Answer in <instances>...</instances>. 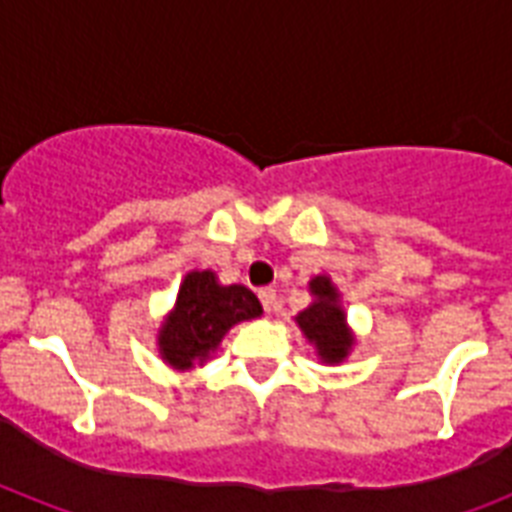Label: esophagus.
<instances>
[{
	"instance_id": "esophagus-1",
	"label": "esophagus",
	"mask_w": 512,
	"mask_h": 512,
	"mask_svg": "<svg viewBox=\"0 0 512 512\" xmlns=\"http://www.w3.org/2000/svg\"><path fill=\"white\" fill-rule=\"evenodd\" d=\"M257 297H260V303H263V308L268 313L279 308V297H276V289H271V287L260 289V292H257Z\"/></svg>"
}]
</instances>
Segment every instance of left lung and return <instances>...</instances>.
I'll list each match as a JSON object with an SVG mask.
<instances>
[{
	"label": "left lung",
	"instance_id": "1",
	"mask_svg": "<svg viewBox=\"0 0 512 512\" xmlns=\"http://www.w3.org/2000/svg\"><path fill=\"white\" fill-rule=\"evenodd\" d=\"M313 303L295 316L303 337L316 348L321 364L337 366L350 356L356 345V335L348 327V313L342 308L340 289L327 273H319L308 281Z\"/></svg>",
	"mask_w": 512,
	"mask_h": 512
}]
</instances>
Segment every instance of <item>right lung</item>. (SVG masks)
<instances>
[{
    "mask_svg": "<svg viewBox=\"0 0 512 512\" xmlns=\"http://www.w3.org/2000/svg\"><path fill=\"white\" fill-rule=\"evenodd\" d=\"M263 316V305L244 284H220L215 271H188L175 305L156 332L159 356L175 372H191L215 356L228 329Z\"/></svg>",
    "mask_w": 512,
    "mask_h": 512,
    "instance_id": "obj_1",
    "label": "right lung"
}]
</instances>
